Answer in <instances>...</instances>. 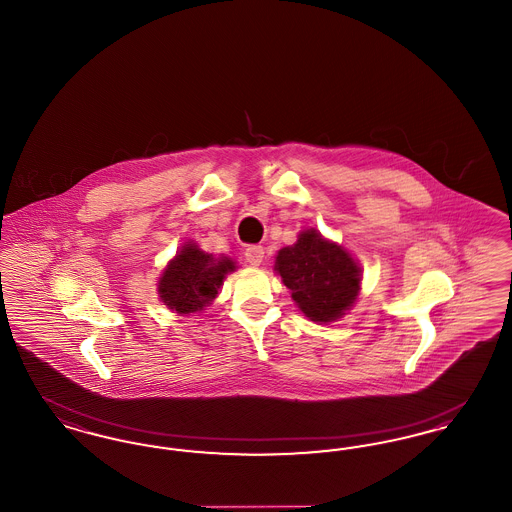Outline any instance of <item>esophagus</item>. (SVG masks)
<instances>
[{"label": "esophagus", "mask_w": 512, "mask_h": 512, "mask_svg": "<svg viewBox=\"0 0 512 512\" xmlns=\"http://www.w3.org/2000/svg\"><path fill=\"white\" fill-rule=\"evenodd\" d=\"M263 259H265V249H263L261 245H249V247L245 249V261H247L249 265L259 267V265L263 263Z\"/></svg>", "instance_id": "esophagus-1"}]
</instances>
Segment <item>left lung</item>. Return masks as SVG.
Listing matches in <instances>:
<instances>
[{"mask_svg":"<svg viewBox=\"0 0 512 512\" xmlns=\"http://www.w3.org/2000/svg\"><path fill=\"white\" fill-rule=\"evenodd\" d=\"M274 272L292 292L297 309L318 324L343 317L361 293L359 261L317 228L301 230L295 244L276 253Z\"/></svg>","mask_w":512,"mask_h":512,"instance_id":"1","label":"left lung"}]
</instances>
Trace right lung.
<instances>
[{
    "label": "right lung",
    "mask_w": 512,
    "mask_h": 512,
    "mask_svg": "<svg viewBox=\"0 0 512 512\" xmlns=\"http://www.w3.org/2000/svg\"><path fill=\"white\" fill-rule=\"evenodd\" d=\"M236 268L230 257L207 253L194 240H188L159 276V299L178 315L201 313L219 295L226 274Z\"/></svg>",
    "instance_id": "right-lung-1"
}]
</instances>
